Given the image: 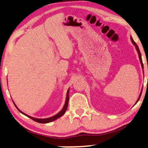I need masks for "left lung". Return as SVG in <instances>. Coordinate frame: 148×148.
Segmentation results:
<instances>
[{"instance_id": "8db88e82", "label": "left lung", "mask_w": 148, "mask_h": 148, "mask_svg": "<svg viewBox=\"0 0 148 148\" xmlns=\"http://www.w3.org/2000/svg\"><path fill=\"white\" fill-rule=\"evenodd\" d=\"M130 38H131V41H132V44H133V45L135 46V47H136V50H137V52H138V56H139V59H140V63H141V65H142V70H143V73L144 74V64H143V62H142V56H141V53H140V49H139V48H138V45H136V43L135 42H134V40H133V38H132V37L131 36L130 37ZM142 89L143 88H142V90H141V92H140V96H139V97H138V100H137V101H136V103H137L138 101H139V100H140V97H141V95H142ZM135 103V104H136Z\"/></svg>"}]
</instances>
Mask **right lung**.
Masks as SVG:
<instances>
[{
    "label": "right lung",
    "instance_id": "1",
    "mask_svg": "<svg viewBox=\"0 0 148 148\" xmlns=\"http://www.w3.org/2000/svg\"><path fill=\"white\" fill-rule=\"evenodd\" d=\"M68 101H69V88H68V91H67V93H66V101H65V103L64 105V106L62 108V109L61 111H60L58 112V114H56V115L53 116L52 117H50V118H34V117H31L30 116L27 115V114H26L24 113V112H23L21 111V110H20L18 108V107L16 106V104H15L14 102H13V103H14V104L15 106H16V108H17V110H18V111L21 112V113H22L23 114H24V115L26 116L27 117H28V118L32 119V120H33L34 121H35V122H38V123H49V122H53V121L56 120H57V119L60 118L61 116H62L64 114H65L66 111L67 110V108H68Z\"/></svg>",
    "mask_w": 148,
    "mask_h": 148
}]
</instances>
